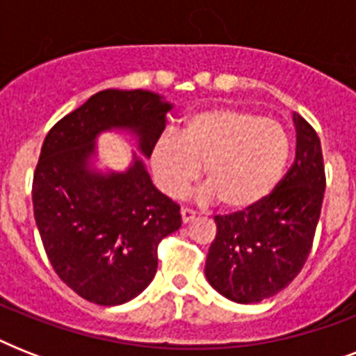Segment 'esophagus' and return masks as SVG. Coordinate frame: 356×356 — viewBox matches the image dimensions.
Instances as JSON below:
<instances>
[{"label":"esophagus","mask_w":356,"mask_h":356,"mask_svg":"<svg viewBox=\"0 0 356 356\" xmlns=\"http://www.w3.org/2000/svg\"><path fill=\"white\" fill-rule=\"evenodd\" d=\"M181 218H183V223L194 222L195 212H194V211H190V209H181Z\"/></svg>","instance_id":"obj_1"}]
</instances>
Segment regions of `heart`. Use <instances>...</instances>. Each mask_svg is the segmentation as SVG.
Instances as JSON below:
<instances>
[{
  "instance_id": "heart-1",
  "label": "heart",
  "mask_w": 356,
  "mask_h": 356,
  "mask_svg": "<svg viewBox=\"0 0 356 356\" xmlns=\"http://www.w3.org/2000/svg\"><path fill=\"white\" fill-rule=\"evenodd\" d=\"M292 142L275 120L233 107L192 114L179 136H162L151 153L161 190L181 197L205 170L203 201L222 200L231 211H248L268 200L290 161Z\"/></svg>"
}]
</instances>
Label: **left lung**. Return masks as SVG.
<instances>
[{"instance_id": "obj_1", "label": "left lung", "mask_w": 356, "mask_h": 356, "mask_svg": "<svg viewBox=\"0 0 356 356\" xmlns=\"http://www.w3.org/2000/svg\"><path fill=\"white\" fill-rule=\"evenodd\" d=\"M296 161L273 194L234 216H216L205 277L234 303L253 305L275 296L298 277L320 220L325 168L318 134L293 113Z\"/></svg>"}]
</instances>
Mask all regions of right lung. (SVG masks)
Segmentation results:
<instances>
[{"instance_id":"obj_1","label":"right lung","mask_w":356,"mask_h":356,"mask_svg":"<svg viewBox=\"0 0 356 356\" xmlns=\"http://www.w3.org/2000/svg\"><path fill=\"white\" fill-rule=\"evenodd\" d=\"M173 103L149 90L107 88L53 125L33 179V211L47 259L75 293L114 307L156 273V245L181 212L151 181L149 159ZM127 132L137 150L125 170L101 166L97 138Z\"/></svg>"}]
</instances>
